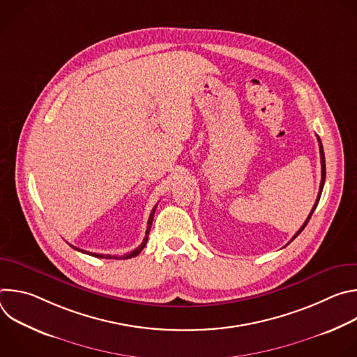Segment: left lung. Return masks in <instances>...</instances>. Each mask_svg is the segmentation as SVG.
<instances>
[{"mask_svg": "<svg viewBox=\"0 0 357 357\" xmlns=\"http://www.w3.org/2000/svg\"><path fill=\"white\" fill-rule=\"evenodd\" d=\"M318 142H319V152H321V167H322V179H321V186H319V192H318V197H317V202H315V205H314V208H312V211H311V213H310V216H308V219L305 220V223L301 226V229L294 234V237L291 238V241L305 229V226L308 225V222H310V219H311V216H312V213H314V211L317 209V206H318V202H319V199H321V195H322V189H324V185H325V176H326V168H325V154H324V146H322V142H321V138L318 137ZM289 241V243H291Z\"/></svg>", "mask_w": 357, "mask_h": 357, "instance_id": "1", "label": "left lung"}]
</instances>
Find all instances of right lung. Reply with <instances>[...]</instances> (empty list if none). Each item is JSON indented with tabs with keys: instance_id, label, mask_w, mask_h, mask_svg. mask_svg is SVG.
Segmentation results:
<instances>
[{
	"instance_id": "right-lung-1",
	"label": "right lung",
	"mask_w": 357,
	"mask_h": 357,
	"mask_svg": "<svg viewBox=\"0 0 357 357\" xmlns=\"http://www.w3.org/2000/svg\"><path fill=\"white\" fill-rule=\"evenodd\" d=\"M155 209H157V206H154V209H152V212H151V215H149V219H148V226H146V231H145V237H144V240H142V243L135 248V250H132V251H130V252H127V254H124V256H110V254H97V252H89V251H84V250H80V248H77V247H73L75 250H77V251H82V252H86V254H89V256H93V257H98V259H114V260H126V259H132V257H135V256H138V254L141 252V250L145 247V244H146V240H148V234H149V230H151V225H152V219H154V213H155Z\"/></svg>"
}]
</instances>
